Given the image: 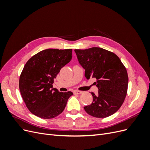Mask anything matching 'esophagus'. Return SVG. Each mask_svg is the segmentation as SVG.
I'll return each instance as SVG.
<instances>
[{
  "label": "esophagus",
  "instance_id": "34e87169",
  "mask_svg": "<svg viewBox=\"0 0 150 150\" xmlns=\"http://www.w3.org/2000/svg\"><path fill=\"white\" fill-rule=\"evenodd\" d=\"M73 93L74 94H80L82 93V91H78V90H74L73 91Z\"/></svg>",
  "mask_w": 150,
  "mask_h": 150
}]
</instances>
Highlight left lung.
<instances>
[{"label":"left lung","mask_w":150,"mask_h":150,"mask_svg":"<svg viewBox=\"0 0 150 150\" xmlns=\"http://www.w3.org/2000/svg\"><path fill=\"white\" fill-rule=\"evenodd\" d=\"M85 69V77L96 79L98 94L91 93L93 103L84 107L88 115L98 118L110 116L119 110L127 94L128 76L120 59L115 53L100 47L75 49Z\"/></svg>","instance_id":"left-lung-1"}]
</instances>
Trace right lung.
Masks as SVG:
<instances>
[{
  "instance_id": "1",
  "label": "right lung",
  "mask_w": 150,
  "mask_h": 150,
  "mask_svg": "<svg viewBox=\"0 0 150 150\" xmlns=\"http://www.w3.org/2000/svg\"><path fill=\"white\" fill-rule=\"evenodd\" d=\"M72 50L48 49L35 54L26 62L19 86L28 110L40 118H54L64 111L73 93L52 88L54 79L72 59Z\"/></svg>"
}]
</instances>
